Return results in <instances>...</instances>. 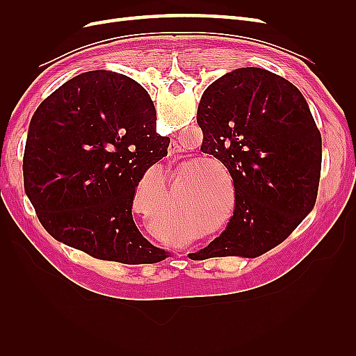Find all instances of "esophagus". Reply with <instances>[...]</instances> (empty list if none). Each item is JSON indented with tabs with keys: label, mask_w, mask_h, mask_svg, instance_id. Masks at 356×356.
<instances>
[{
	"label": "esophagus",
	"mask_w": 356,
	"mask_h": 356,
	"mask_svg": "<svg viewBox=\"0 0 356 356\" xmlns=\"http://www.w3.org/2000/svg\"><path fill=\"white\" fill-rule=\"evenodd\" d=\"M168 152H169V156H174V154H177V153H179L181 152V147L177 144V143H170L169 144V148H168ZM179 255V254H178ZM181 257V255H179Z\"/></svg>",
	"instance_id": "esophagus-1"
}]
</instances>
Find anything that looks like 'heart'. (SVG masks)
I'll return each mask as SVG.
<instances>
[{
	"label": "heart",
	"mask_w": 356,
	"mask_h": 356,
	"mask_svg": "<svg viewBox=\"0 0 356 356\" xmlns=\"http://www.w3.org/2000/svg\"><path fill=\"white\" fill-rule=\"evenodd\" d=\"M203 165V168L200 166ZM213 166L220 168L225 172V166L220 163L218 160H199L191 168L196 170V175L191 178L190 182V207L195 209L196 218L193 220L196 229L207 230L208 234H220L229 227V222H224L221 225H213L218 222L215 218V212L217 211V193H218V181H220V172ZM165 234H174V232H163Z\"/></svg>",
	"instance_id": "1"
}]
</instances>
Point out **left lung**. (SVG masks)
Segmentation results:
<instances>
[{
    "instance_id": "8db88e82",
    "label": "left lung",
    "mask_w": 356,
    "mask_h": 356,
    "mask_svg": "<svg viewBox=\"0 0 356 356\" xmlns=\"http://www.w3.org/2000/svg\"><path fill=\"white\" fill-rule=\"evenodd\" d=\"M200 149L229 169L233 217L220 238L197 252L255 258L282 243L314 209L322 139L305 96L281 75L239 68L203 92Z\"/></svg>"
}]
</instances>
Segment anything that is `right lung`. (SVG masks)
<instances>
[{
  "instance_id": "add662e5",
  "label": "right lung",
  "mask_w": 356,
  "mask_h": 356,
  "mask_svg": "<svg viewBox=\"0 0 356 356\" xmlns=\"http://www.w3.org/2000/svg\"><path fill=\"white\" fill-rule=\"evenodd\" d=\"M156 108L135 80L89 71L63 83L31 118L24 184L37 217L56 241L95 258L157 263L132 217L135 188L168 154Z\"/></svg>"
}]
</instances>
